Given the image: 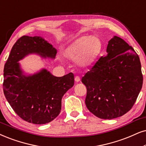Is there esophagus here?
<instances>
[{"label": "esophagus", "mask_w": 146, "mask_h": 146, "mask_svg": "<svg viewBox=\"0 0 146 146\" xmlns=\"http://www.w3.org/2000/svg\"><path fill=\"white\" fill-rule=\"evenodd\" d=\"M75 81L76 82H79V81H80V77H79V76H76L75 77Z\"/></svg>", "instance_id": "1"}]
</instances>
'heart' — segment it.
I'll return each instance as SVG.
<instances>
[{
    "label": "heart",
    "instance_id": "b5f03b06",
    "mask_svg": "<svg viewBox=\"0 0 146 146\" xmlns=\"http://www.w3.org/2000/svg\"><path fill=\"white\" fill-rule=\"evenodd\" d=\"M102 42L98 37L84 36L70 44L64 51L67 58L75 60L77 66L87 68L92 66L102 50Z\"/></svg>",
    "mask_w": 146,
    "mask_h": 146
}]
</instances>
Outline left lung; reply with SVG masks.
<instances>
[{"mask_svg": "<svg viewBox=\"0 0 146 146\" xmlns=\"http://www.w3.org/2000/svg\"><path fill=\"white\" fill-rule=\"evenodd\" d=\"M102 56L82 77L86 105L96 117L112 119L124 115L135 102L143 84L139 57L125 40L114 36Z\"/></svg>", "mask_w": 146, "mask_h": 146, "instance_id": "1", "label": "left lung"}]
</instances>
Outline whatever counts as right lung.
<instances>
[{"label": "right lung", "mask_w": 146, "mask_h": 146, "mask_svg": "<svg viewBox=\"0 0 146 146\" xmlns=\"http://www.w3.org/2000/svg\"><path fill=\"white\" fill-rule=\"evenodd\" d=\"M56 52L42 37L24 36L14 44L5 64V98L17 114L27 122L43 125L53 121L60 112L62 96L74 85V75L55 77L46 69L27 75L19 61L32 54L54 59Z\"/></svg>", "instance_id": "obj_1"}]
</instances>
